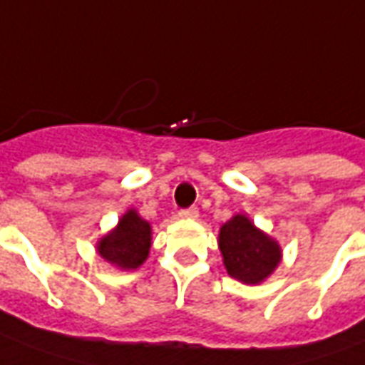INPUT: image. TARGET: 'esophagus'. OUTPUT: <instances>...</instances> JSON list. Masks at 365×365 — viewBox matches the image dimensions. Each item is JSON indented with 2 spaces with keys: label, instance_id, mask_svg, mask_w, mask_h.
<instances>
[{
  "label": "esophagus",
  "instance_id": "esophagus-1",
  "mask_svg": "<svg viewBox=\"0 0 365 365\" xmlns=\"http://www.w3.org/2000/svg\"><path fill=\"white\" fill-rule=\"evenodd\" d=\"M180 217H182V219H190V221H193V219L200 217V209H197V207L182 209V211H180Z\"/></svg>",
  "mask_w": 365,
  "mask_h": 365
}]
</instances>
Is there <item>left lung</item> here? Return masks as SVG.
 <instances>
[{
	"label": "left lung",
	"mask_w": 365,
	"mask_h": 365,
	"mask_svg": "<svg viewBox=\"0 0 365 365\" xmlns=\"http://www.w3.org/2000/svg\"><path fill=\"white\" fill-rule=\"evenodd\" d=\"M217 243L227 274L243 284H261L282 261L279 241L245 213H235L221 225Z\"/></svg>",
	"instance_id": "left-lung-1"
}]
</instances>
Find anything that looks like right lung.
Returning a JSON list of instances; mask_svg holds the SVG:
<instances>
[{
	"mask_svg": "<svg viewBox=\"0 0 365 365\" xmlns=\"http://www.w3.org/2000/svg\"><path fill=\"white\" fill-rule=\"evenodd\" d=\"M152 247V225L130 207L114 229L96 243V253L118 271H134L144 264Z\"/></svg>",
	"mask_w": 365,
	"mask_h": 365,
	"instance_id": "right-lung-1",
	"label": "right lung"
}]
</instances>
